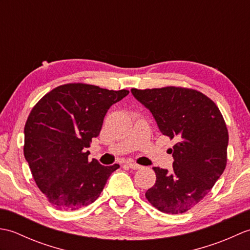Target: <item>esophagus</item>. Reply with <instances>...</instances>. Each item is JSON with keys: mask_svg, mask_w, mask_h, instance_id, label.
I'll return each mask as SVG.
<instances>
[{"mask_svg": "<svg viewBox=\"0 0 250 250\" xmlns=\"http://www.w3.org/2000/svg\"><path fill=\"white\" fill-rule=\"evenodd\" d=\"M126 166H128L132 169H139V168L142 167V166H140V164H136L134 162H128V163H126Z\"/></svg>", "mask_w": 250, "mask_h": 250, "instance_id": "1", "label": "esophagus"}]
</instances>
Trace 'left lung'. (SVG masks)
Here are the masks:
<instances>
[{
	"label": "left lung",
	"instance_id": "left-lung-1",
	"mask_svg": "<svg viewBox=\"0 0 250 250\" xmlns=\"http://www.w3.org/2000/svg\"><path fill=\"white\" fill-rule=\"evenodd\" d=\"M133 97L149 109L163 135L177 143L173 169L153 167L156 184L146 199L162 213L183 214L210 189L227 166L229 134L219 108L193 89L164 87L131 89Z\"/></svg>",
	"mask_w": 250,
	"mask_h": 250
}]
</instances>
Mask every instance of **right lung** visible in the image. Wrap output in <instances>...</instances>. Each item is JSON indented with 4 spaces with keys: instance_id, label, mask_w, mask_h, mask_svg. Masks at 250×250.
I'll return each instance as SVG.
<instances>
[{
    "instance_id": "add662e5",
    "label": "right lung",
    "mask_w": 250,
    "mask_h": 250,
    "mask_svg": "<svg viewBox=\"0 0 250 250\" xmlns=\"http://www.w3.org/2000/svg\"><path fill=\"white\" fill-rule=\"evenodd\" d=\"M128 90H107L93 84L66 83L42 98L24 125L23 153L31 173L57 209L76 210L97 200L119 164L104 167L88 161L93 137L104 117Z\"/></svg>"
}]
</instances>
